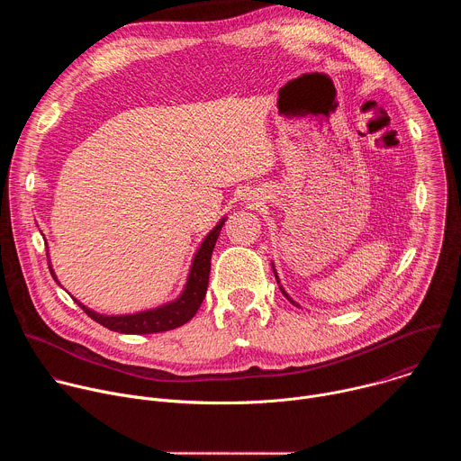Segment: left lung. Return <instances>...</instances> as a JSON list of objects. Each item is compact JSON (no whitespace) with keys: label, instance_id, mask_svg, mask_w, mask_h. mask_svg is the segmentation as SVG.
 Wrapping results in <instances>:
<instances>
[{"label":"left lung","instance_id":"left-lung-1","mask_svg":"<svg viewBox=\"0 0 461 461\" xmlns=\"http://www.w3.org/2000/svg\"><path fill=\"white\" fill-rule=\"evenodd\" d=\"M272 268H274V274H276V279H277V285H279V288H281V292H283V295H285V297H286V299H288V301H290V303H292V304H295V306H299V304H297V303H295V301H294V299H292V297H290V295H288V294H286V292H285V288H283V286H281V281H279V276H277V272H276V267H274V265H272Z\"/></svg>","mask_w":461,"mask_h":461}]
</instances>
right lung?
I'll return each instance as SVG.
<instances>
[{
	"label": "right lung",
	"mask_w": 461,
	"mask_h": 461,
	"mask_svg": "<svg viewBox=\"0 0 461 461\" xmlns=\"http://www.w3.org/2000/svg\"><path fill=\"white\" fill-rule=\"evenodd\" d=\"M224 222H226V219H221L219 224L204 237L201 248L196 249L193 262H191L189 274H187L185 286L175 301L166 303L153 310H144V312L129 313V315H104V313H98V312L84 306L78 299H75V301L98 324L109 328V330H113V332H120V334H137V336L139 334L140 336L142 334H158V332H167V330H173V328L185 324L196 313V310H199V306L203 304V301L206 297L210 270H212V253H213L215 242L221 235ZM49 270H50L54 281L58 283L50 265H49Z\"/></svg>",
	"instance_id": "1"
}]
</instances>
